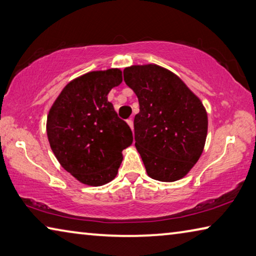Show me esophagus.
<instances>
[{
	"instance_id": "34e87169",
	"label": "esophagus",
	"mask_w": 256,
	"mask_h": 256,
	"mask_svg": "<svg viewBox=\"0 0 256 256\" xmlns=\"http://www.w3.org/2000/svg\"><path fill=\"white\" fill-rule=\"evenodd\" d=\"M128 124L130 125V128H131L132 131H133V118H128Z\"/></svg>"
}]
</instances>
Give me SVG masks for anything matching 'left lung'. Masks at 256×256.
Listing matches in <instances>:
<instances>
[{
    "label": "left lung",
    "mask_w": 256,
    "mask_h": 256,
    "mask_svg": "<svg viewBox=\"0 0 256 256\" xmlns=\"http://www.w3.org/2000/svg\"><path fill=\"white\" fill-rule=\"evenodd\" d=\"M124 81L138 99L134 140L151 178L175 182L200 158L208 116L202 102L178 76L156 64L133 66Z\"/></svg>",
    "instance_id": "1"
}]
</instances>
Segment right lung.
<instances>
[{
  "mask_svg": "<svg viewBox=\"0 0 256 256\" xmlns=\"http://www.w3.org/2000/svg\"><path fill=\"white\" fill-rule=\"evenodd\" d=\"M110 68L76 78L66 86L47 116V136L55 157L81 183L100 186L115 178L132 131L107 100L122 82Z\"/></svg>",
  "mask_w": 256,
  "mask_h": 256,
  "instance_id": "add662e5",
  "label": "right lung"
}]
</instances>
